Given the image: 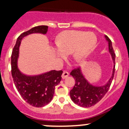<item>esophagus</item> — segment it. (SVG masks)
Returning <instances> with one entry per match:
<instances>
[{"label": "esophagus", "instance_id": "esophagus-1", "mask_svg": "<svg viewBox=\"0 0 129 129\" xmlns=\"http://www.w3.org/2000/svg\"><path fill=\"white\" fill-rule=\"evenodd\" d=\"M69 74L68 72H66V71H63V73H62V78L63 79H66V77H67L69 76Z\"/></svg>", "mask_w": 129, "mask_h": 129}]
</instances>
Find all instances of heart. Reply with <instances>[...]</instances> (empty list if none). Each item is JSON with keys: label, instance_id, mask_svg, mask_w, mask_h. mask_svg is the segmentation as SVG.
I'll return each instance as SVG.
<instances>
[{"label": "heart", "instance_id": "heart-1", "mask_svg": "<svg viewBox=\"0 0 129 129\" xmlns=\"http://www.w3.org/2000/svg\"><path fill=\"white\" fill-rule=\"evenodd\" d=\"M97 42L96 35L92 32L82 30H65L57 36V48L54 49L56 58L62 60L67 54L78 63L82 62L94 50Z\"/></svg>", "mask_w": 129, "mask_h": 129}]
</instances>
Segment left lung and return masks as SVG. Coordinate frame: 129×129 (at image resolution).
Here are the masks:
<instances>
[{"instance_id":"left-lung-1","label":"left lung","mask_w":129,"mask_h":129,"mask_svg":"<svg viewBox=\"0 0 129 129\" xmlns=\"http://www.w3.org/2000/svg\"><path fill=\"white\" fill-rule=\"evenodd\" d=\"M104 37L109 44V52L114 63L112 75L108 81L104 85H94L90 83L85 77L80 68L73 70L71 72V75L75 79V84L74 88L70 91V96L73 102L80 107H90L99 102L109 90L114 78L115 54L113 49L111 40L107 36Z\"/></svg>"}]
</instances>
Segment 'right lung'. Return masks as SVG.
<instances>
[{"label":"right lung","instance_id":"1","mask_svg":"<svg viewBox=\"0 0 129 129\" xmlns=\"http://www.w3.org/2000/svg\"><path fill=\"white\" fill-rule=\"evenodd\" d=\"M48 26L35 27L20 35L17 38L11 55L12 75L17 90L25 101L36 107H42L52 101L55 87L62 79V71L52 70L38 75H29L23 74L18 68L19 47L22 40L32 34H46Z\"/></svg>","mask_w":129,"mask_h":129}]
</instances>
